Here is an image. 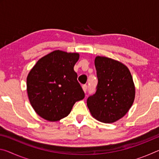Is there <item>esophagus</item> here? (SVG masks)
I'll list each match as a JSON object with an SVG mask.
<instances>
[{"instance_id": "34e87169", "label": "esophagus", "mask_w": 159, "mask_h": 159, "mask_svg": "<svg viewBox=\"0 0 159 159\" xmlns=\"http://www.w3.org/2000/svg\"><path fill=\"white\" fill-rule=\"evenodd\" d=\"M82 88L83 91H84V93L87 92V90H88V85H82Z\"/></svg>"}]
</instances>
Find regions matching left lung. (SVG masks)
Returning <instances> with one entry per match:
<instances>
[{"mask_svg": "<svg viewBox=\"0 0 159 159\" xmlns=\"http://www.w3.org/2000/svg\"><path fill=\"white\" fill-rule=\"evenodd\" d=\"M95 65L98 83L96 93L87 99L90 114L99 121L116 122L133 104L135 88L127 66L113 59L98 56Z\"/></svg>", "mask_w": 159, "mask_h": 159, "instance_id": "1", "label": "left lung"}]
</instances>
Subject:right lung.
I'll use <instances>...</instances> for the list:
<instances>
[{
	"label": "right lung",
	"mask_w": 159,
	"mask_h": 159,
	"mask_svg": "<svg viewBox=\"0 0 159 159\" xmlns=\"http://www.w3.org/2000/svg\"><path fill=\"white\" fill-rule=\"evenodd\" d=\"M79 54L55 50L37 61L26 79V89L34 111L49 121H57L85 98L74 66Z\"/></svg>",
	"instance_id": "right-lung-1"
}]
</instances>
